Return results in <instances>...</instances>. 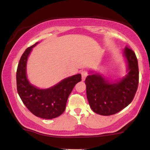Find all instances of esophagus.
<instances>
[{
	"mask_svg": "<svg viewBox=\"0 0 150 150\" xmlns=\"http://www.w3.org/2000/svg\"><path fill=\"white\" fill-rule=\"evenodd\" d=\"M81 75H82V80H85L86 77H87V75H88V72H87V70H82V71L81 72Z\"/></svg>",
	"mask_w": 150,
	"mask_h": 150,
	"instance_id": "obj_1",
	"label": "esophagus"
}]
</instances>
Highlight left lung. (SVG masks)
<instances>
[{"instance_id":"1","label":"left lung","mask_w":150,"mask_h":150,"mask_svg":"<svg viewBox=\"0 0 150 150\" xmlns=\"http://www.w3.org/2000/svg\"><path fill=\"white\" fill-rule=\"evenodd\" d=\"M123 55L128 63V75L116 82H108L99 74L85 79L87 97L92 111L102 116L119 112L131 103L139 83L138 63L135 53L126 46Z\"/></svg>"}]
</instances>
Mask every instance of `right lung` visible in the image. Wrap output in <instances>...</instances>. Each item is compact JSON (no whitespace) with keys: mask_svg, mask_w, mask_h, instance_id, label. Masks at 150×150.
Wrapping results in <instances>:
<instances>
[{"mask_svg":"<svg viewBox=\"0 0 150 150\" xmlns=\"http://www.w3.org/2000/svg\"><path fill=\"white\" fill-rule=\"evenodd\" d=\"M38 42L27 48L19 61L17 69V89L25 106L36 116L52 119L64 112L72 90L81 81L80 74L67 77L49 89H40L31 85L27 78L26 67L29 55Z\"/></svg>","mask_w":150,"mask_h":150,"instance_id":"right-lung-1","label":"right lung"}]
</instances>
